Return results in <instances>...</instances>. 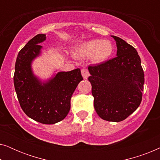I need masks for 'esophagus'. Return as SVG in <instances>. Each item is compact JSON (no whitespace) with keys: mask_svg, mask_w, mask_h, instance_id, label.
I'll return each mask as SVG.
<instances>
[{"mask_svg":"<svg viewBox=\"0 0 160 160\" xmlns=\"http://www.w3.org/2000/svg\"><path fill=\"white\" fill-rule=\"evenodd\" d=\"M82 75L83 76V78H84V79H87L89 76V71H87V69H82Z\"/></svg>","mask_w":160,"mask_h":160,"instance_id":"obj_1","label":"esophagus"}]
</instances>
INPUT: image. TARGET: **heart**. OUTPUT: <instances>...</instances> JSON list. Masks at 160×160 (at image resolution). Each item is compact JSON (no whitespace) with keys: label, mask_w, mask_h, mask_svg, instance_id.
I'll use <instances>...</instances> for the list:
<instances>
[{"label":"heart","mask_w":160,"mask_h":160,"mask_svg":"<svg viewBox=\"0 0 160 160\" xmlns=\"http://www.w3.org/2000/svg\"><path fill=\"white\" fill-rule=\"evenodd\" d=\"M112 52L113 45L108 40L93 39L78 44L73 49V55L78 59L90 58L93 63L99 64L108 60Z\"/></svg>","instance_id":"obj_1"}]
</instances>
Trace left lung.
Here are the masks:
<instances>
[{
	"instance_id": "obj_1",
	"label": "left lung",
	"mask_w": 160,
	"mask_h": 160,
	"mask_svg": "<svg viewBox=\"0 0 160 160\" xmlns=\"http://www.w3.org/2000/svg\"><path fill=\"white\" fill-rule=\"evenodd\" d=\"M115 58L95 66H89L94 107L101 119L121 122L141 104L144 73L136 49L115 36Z\"/></svg>"
}]
</instances>
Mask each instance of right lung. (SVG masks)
Segmentation results:
<instances>
[{"label":"right lung","mask_w":160,"mask_h":160,"mask_svg":"<svg viewBox=\"0 0 160 160\" xmlns=\"http://www.w3.org/2000/svg\"><path fill=\"white\" fill-rule=\"evenodd\" d=\"M45 34H38L27 43L17 55L14 84L20 106L25 114L45 124L65 119L71 108V98L83 80L79 68L71 71L57 70L51 77L41 78L34 73L32 62L42 55Z\"/></svg>","instance_id":"right-lung-1"}]
</instances>
